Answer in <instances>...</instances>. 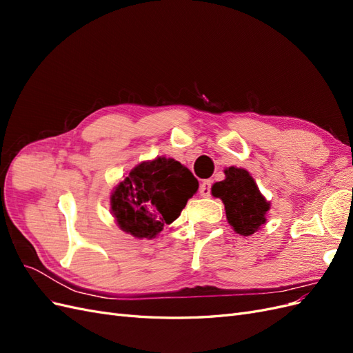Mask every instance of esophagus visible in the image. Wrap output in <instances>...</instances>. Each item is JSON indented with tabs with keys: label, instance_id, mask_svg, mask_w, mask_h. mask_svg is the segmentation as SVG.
Masks as SVG:
<instances>
[{
	"label": "esophagus",
	"instance_id": "obj_1",
	"mask_svg": "<svg viewBox=\"0 0 353 353\" xmlns=\"http://www.w3.org/2000/svg\"><path fill=\"white\" fill-rule=\"evenodd\" d=\"M210 188H212V181L210 179H206L203 181V183L200 184V196L203 197H209L210 196Z\"/></svg>",
	"mask_w": 353,
	"mask_h": 353
}]
</instances>
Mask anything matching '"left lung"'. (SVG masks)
Returning <instances> with one entry per match:
<instances>
[{"label": "left lung", "mask_w": 353, "mask_h": 353, "mask_svg": "<svg viewBox=\"0 0 353 353\" xmlns=\"http://www.w3.org/2000/svg\"><path fill=\"white\" fill-rule=\"evenodd\" d=\"M223 174L225 179L212 185V194L223 201L227 219L234 231L240 236H252L266 222L270 203L245 169L230 166Z\"/></svg>", "instance_id": "1"}]
</instances>
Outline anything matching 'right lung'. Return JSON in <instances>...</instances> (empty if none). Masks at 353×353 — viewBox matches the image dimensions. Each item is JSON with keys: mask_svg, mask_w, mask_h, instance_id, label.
<instances>
[{"mask_svg": "<svg viewBox=\"0 0 353 353\" xmlns=\"http://www.w3.org/2000/svg\"><path fill=\"white\" fill-rule=\"evenodd\" d=\"M199 188V181L175 159L137 165L110 196L119 228L137 239H154L172 223Z\"/></svg>", "mask_w": 353, "mask_h": 353, "instance_id": "right-lung-1", "label": "right lung"}]
</instances>
